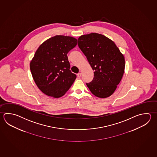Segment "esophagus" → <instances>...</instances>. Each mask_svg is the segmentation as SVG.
<instances>
[{"instance_id":"obj_1","label":"esophagus","mask_w":157,"mask_h":157,"mask_svg":"<svg viewBox=\"0 0 157 157\" xmlns=\"http://www.w3.org/2000/svg\"><path fill=\"white\" fill-rule=\"evenodd\" d=\"M77 76H78V78H80V77H81V73H79L77 74Z\"/></svg>"}]
</instances>
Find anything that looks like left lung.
<instances>
[{
	"mask_svg": "<svg viewBox=\"0 0 157 157\" xmlns=\"http://www.w3.org/2000/svg\"><path fill=\"white\" fill-rule=\"evenodd\" d=\"M78 45L94 71L86 83L95 96L105 98L116 90L124 74L125 59L115 43L105 36L92 33L80 36Z\"/></svg>",
	"mask_w": 157,
	"mask_h": 157,
	"instance_id": "left-lung-1",
	"label": "left lung"
}]
</instances>
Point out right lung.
<instances>
[{
	"instance_id": "right-lung-1",
	"label": "right lung",
	"mask_w": 157,
	"mask_h": 157,
	"mask_svg": "<svg viewBox=\"0 0 157 157\" xmlns=\"http://www.w3.org/2000/svg\"><path fill=\"white\" fill-rule=\"evenodd\" d=\"M77 44L71 36H56L43 43L30 63L33 79L45 94L59 98L71 88L77 75L71 73L67 54Z\"/></svg>"
}]
</instances>
